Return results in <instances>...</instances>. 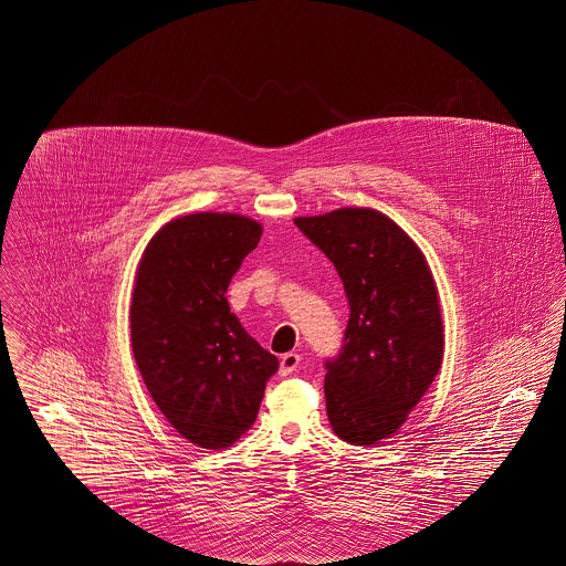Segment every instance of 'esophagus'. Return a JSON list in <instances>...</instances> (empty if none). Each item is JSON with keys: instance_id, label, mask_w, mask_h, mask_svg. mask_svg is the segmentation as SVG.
<instances>
[{"instance_id": "34e87169", "label": "esophagus", "mask_w": 566, "mask_h": 566, "mask_svg": "<svg viewBox=\"0 0 566 566\" xmlns=\"http://www.w3.org/2000/svg\"><path fill=\"white\" fill-rule=\"evenodd\" d=\"M298 363H301V356L296 352L282 354V358H280V376H291L293 371H296Z\"/></svg>"}]
</instances>
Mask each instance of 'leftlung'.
<instances>
[{
	"label": "left lung",
	"instance_id": "obj_1",
	"mask_svg": "<svg viewBox=\"0 0 566 566\" xmlns=\"http://www.w3.org/2000/svg\"><path fill=\"white\" fill-rule=\"evenodd\" d=\"M344 282L350 318L339 354L324 363L328 422L354 446L401 429L443 358V326L420 248L369 208L295 218Z\"/></svg>",
	"mask_w": 566,
	"mask_h": 566
}]
</instances>
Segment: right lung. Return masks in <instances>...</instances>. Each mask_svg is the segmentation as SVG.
Returning a JSON list of instances; mask_svg holds the SVG:
<instances>
[{"instance_id": "add662e5", "label": "right lung", "mask_w": 566, "mask_h": 566, "mask_svg": "<svg viewBox=\"0 0 566 566\" xmlns=\"http://www.w3.org/2000/svg\"><path fill=\"white\" fill-rule=\"evenodd\" d=\"M261 233L245 216H182L146 245L135 275L137 369L167 422L206 450L229 448L254 424L280 365L227 301Z\"/></svg>"}]
</instances>
